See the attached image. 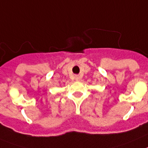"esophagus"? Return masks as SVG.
<instances>
[{
	"label": "esophagus",
	"mask_w": 148,
	"mask_h": 148,
	"mask_svg": "<svg viewBox=\"0 0 148 148\" xmlns=\"http://www.w3.org/2000/svg\"><path fill=\"white\" fill-rule=\"evenodd\" d=\"M75 79L76 80V81H79V80H80V77H79V75H75Z\"/></svg>",
	"instance_id": "obj_1"
}]
</instances>
